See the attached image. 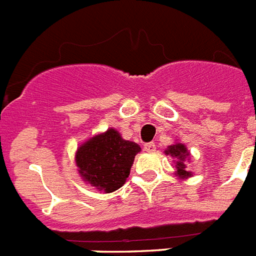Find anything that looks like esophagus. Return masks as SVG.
I'll return each instance as SVG.
<instances>
[{"mask_svg":"<svg viewBox=\"0 0 256 256\" xmlns=\"http://www.w3.org/2000/svg\"><path fill=\"white\" fill-rule=\"evenodd\" d=\"M143 148H144V151H148V152H152V151H155V143L154 142H150V143H144V146H143Z\"/></svg>","mask_w":256,"mask_h":256,"instance_id":"esophagus-1","label":"esophagus"}]
</instances>
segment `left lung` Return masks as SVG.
Wrapping results in <instances>:
<instances>
[{"mask_svg": "<svg viewBox=\"0 0 256 256\" xmlns=\"http://www.w3.org/2000/svg\"><path fill=\"white\" fill-rule=\"evenodd\" d=\"M166 154H167V155L170 154L171 156H175L178 159V162L176 163L178 178H186V176H190V172H188V170L186 168V164H184L186 158L189 155L188 150L186 148L184 144H182V143L172 144V146L168 147V150H166Z\"/></svg>", "mask_w": 256, "mask_h": 256, "instance_id": "1", "label": "left lung"}]
</instances>
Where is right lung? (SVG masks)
I'll return each mask as SVG.
<instances>
[{
  "label": "right lung",
  "mask_w": 256,
  "mask_h": 256,
  "mask_svg": "<svg viewBox=\"0 0 256 256\" xmlns=\"http://www.w3.org/2000/svg\"><path fill=\"white\" fill-rule=\"evenodd\" d=\"M139 151L136 143L124 140L117 130L109 128L78 147L76 164L85 182L110 193L124 186Z\"/></svg>",
  "instance_id": "right-lung-1"
}]
</instances>
